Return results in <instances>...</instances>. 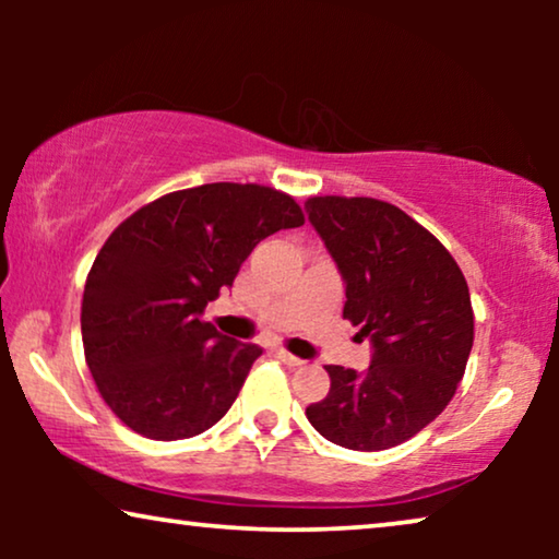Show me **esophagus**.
I'll use <instances>...</instances> for the list:
<instances>
[{
	"label": "esophagus",
	"instance_id": "34e87169",
	"mask_svg": "<svg viewBox=\"0 0 559 559\" xmlns=\"http://www.w3.org/2000/svg\"><path fill=\"white\" fill-rule=\"evenodd\" d=\"M274 354H277V358H280L282 364L293 366V369H295V366H302V358L293 356V354H289V350H285V348H277V350H274Z\"/></svg>",
	"mask_w": 559,
	"mask_h": 559
}]
</instances>
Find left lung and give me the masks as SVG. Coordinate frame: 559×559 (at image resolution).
<instances>
[{
  "label": "left lung",
  "mask_w": 559,
  "mask_h": 559,
  "mask_svg": "<svg viewBox=\"0 0 559 559\" xmlns=\"http://www.w3.org/2000/svg\"><path fill=\"white\" fill-rule=\"evenodd\" d=\"M305 211L346 282L343 318L373 343L369 371L325 366L331 392L305 415L341 448H394L430 425L461 384L473 348L468 282L392 203L312 195Z\"/></svg>",
  "instance_id": "obj_1"
}]
</instances>
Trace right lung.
I'll return each instance as SVG.
<instances>
[{"label":"right lung","mask_w":559,"mask_h":559,"mask_svg":"<svg viewBox=\"0 0 559 559\" xmlns=\"http://www.w3.org/2000/svg\"><path fill=\"white\" fill-rule=\"evenodd\" d=\"M302 224L282 190L209 182L157 198L114 228L86 277L81 333L98 394L129 430L186 440L226 415L262 348L201 316L259 241Z\"/></svg>","instance_id":"1"}]
</instances>
